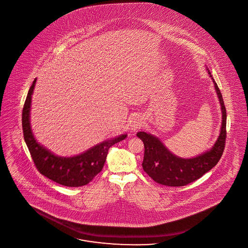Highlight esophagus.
<instances>
[{
	"mask_svg": "<svg viewBox=\"0 0 248 248\" xmlns=\"http://www.w3.org/2000/svg\"><path fill=\"white\" fill-rule=\"evenodd\" d=\"M143 121L139 117V116H135L133 120L131 121V124L130 127L132 131H137L138 129L141 128L143 126Z\"/></svg>",
	"mask_w": 248,
	"mask_h": 248,
	"instance_id": "1",
	"label": "esophagus"
}]
</instances>
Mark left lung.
<instances>
[{
    "label": "left lung",
    "instance_id": "1",
    "mask_svg": "<svg viewBox=\"0 0 248 248\" xmlns=\"http://www.w3.org/2000/svg\"><path fill=\"white\" fill-rule=\"evenodd\" d=\"M209 78L213 81L221 109V127L213 147L197 157L184 159L171 153L157 137L139 132L137 137L144 143L145 153L142 166L149 177L159 185L167 186H184L200 178L213 168L220 159L225 148L226 139V109L222 95L209 70Z\"/></svg>",
    "mask_w": 248,
    "mask_h": 248
}]
</instances>
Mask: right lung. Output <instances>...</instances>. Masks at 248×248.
I'll use <instances>...</instances> for the list:
<instances>
[{
	"label": "right lung",
	"mask_w": 248,
	"mask_h": 248,
	"mask_svg": "<svg viewBox=\"0 0 248 248\" xmlns=\"http://www.w3.org/2000/svg\"><path fill=\"white\" fill-rule=\"evenodd\" d=\"M37 79L30 87L22 112V127L24 139L32 159L40 173L64 186L78 187L88 185L101 171L111 146L124 140L127 135H121L107 139L98 145L73 157H61L53 154L35 139L30 124V109L32 94Z\"/></svg>",
	"instance_id": "1"
}]
</instances>
